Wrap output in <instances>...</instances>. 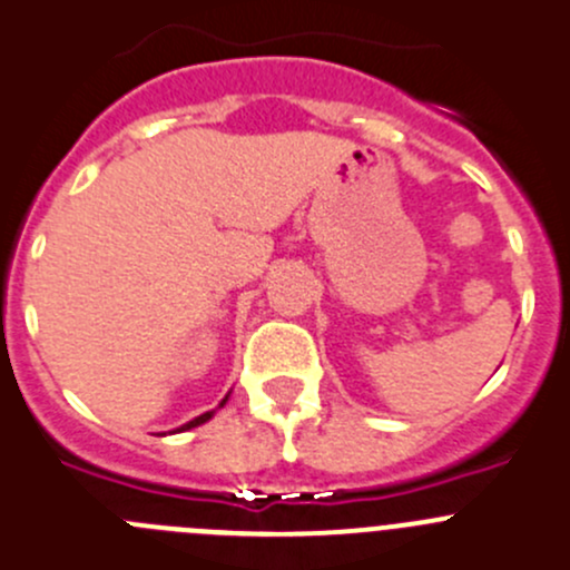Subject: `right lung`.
Wrapping results in <instances>:
<instances>
[{
	"instance_id": "add662e5",
	"label": "right lung",
	"mask_w": 570,
	"mask_h": 570,
	"mask_svg": "<svg viewBox=\"0 0 570 570\" xmlns=\"http://www.w3.org/2000/svg\"><path fill=\"white\" fill-rule=\"evenodd\" d=\"M225 402H227V396H225V399H222V405H225ZM210 416H213V411L202 413V416H196V419H194V422L183 424V428H179V430H190V428H196V424H205V422H207V419H210Z\"/></svg>"
}]
</instances>
